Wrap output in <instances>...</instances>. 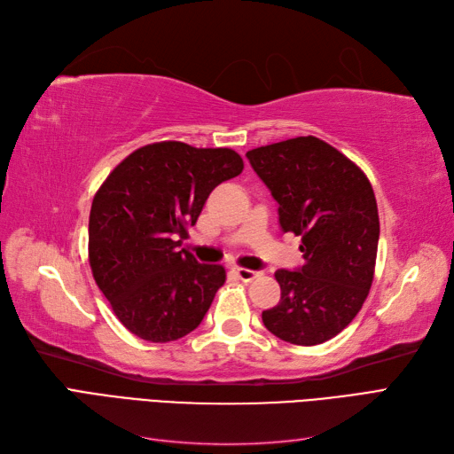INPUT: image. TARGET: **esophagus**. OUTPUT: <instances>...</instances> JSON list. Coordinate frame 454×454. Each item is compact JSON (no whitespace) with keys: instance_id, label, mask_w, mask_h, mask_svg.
I'll use <instances>...</instances> for the list:
<instances>
[{"instance_id":"esophagus-1","label":"esophagus","mask_w":454,"mask_h":454,"mask_svg":"<svg viewBox=\"0 0 454 454\" xmlns=\"http://www.w3.org/2000/svg\"><path fill=\"white\" fill-rule=\"evenodd\" d=\"M232 272L237 274V278H240L242 282H252L259 277L257 270H252V269H244V267H232Z\"/></svg>"}]
</instances>
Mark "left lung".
Returning a JSON list of instances; mask_svg holds the SVG:
<instances>
[{"mask_svg":"<svg viewBox=\"0 0 454 454\" xmlns=\"http://www.w3.org/2000/svg\"><path fill=\"white\" fill-rule=\"evenodd\" d=\"M278 202L284 232L301 237L305 265L278 269L280 303L263 310L278 339L314 347L340 333L360 312L375 274L379 210L360 167L314 136L246 153Z\"/></svg>","mask_w":454,"mask_h":454,"instance_id":"obj_1","label":"left lung"}]
</instances>
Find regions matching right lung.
<instances>
[{"instance_id": "1", "label": "right lung", "mask_w": 454, "mask_h": 454, "mask_svg": "<svg viewBox=\"0 0 454 454\" xmlns=\"http://www.w3.org/2000/svg\"><path fill=\"white\" fill-rule=\"evenodd\" d=\"M229 147L157 142L119 162L96 191L89 263L119 322L149 342L193 332L225 284L222 265L182 248L212 191L242 172Z\"/></svg>"}]
</instances>
